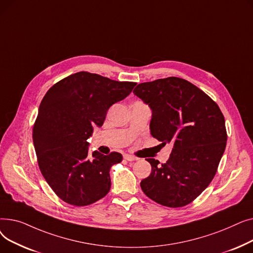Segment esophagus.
<instances>
[{
    "mask_svg": "<svg viewBox=\"0 0 253 253\" xmlns=\"http://www.w3.org/2000/svg\"><path fill=\"white\" fill-rule=\"evenodd\" d=\"M124 159L127 161H135L136 160V158L133 157V156H131V155H124Z\"/></svg>",
    "mask_w": 253,
    "mask_h": 253,
    "instance_id": "34e87169",
    "label": "esophagus"
}]
</instances>
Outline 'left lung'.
Instances as JSON below:
<instances>
[{"mask_svg": "<svg viewBox=\"0 0 253 253\" xmlns=\"http://www.w3.org/2000/svg\"><path fill=\"white\" fill-rule=\"evenodd\" d=\"M133 93L152 110V136L173 145L166 163L147 159L152 172L141 190L163 206L188 205L216 173L228 138L223 115L206 93L176 77L138 84Z\"/></svg>", "mask_w": 253, "mask_h": 253, "instance_id": "1", "label": "left lung"}]
</instances>
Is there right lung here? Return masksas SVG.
Masks as SVG:
<instances>
[{"instance_id": "1", "label": "right lung", "mask_w": 253, "mask_h": 253, "mask_svg": "<svg viewBox=\"0 0 253 253\" xmlns=\"http://www.w3.org/2000/svg\"><path fill=\"white\" fill-rule=\"evenodd\" d=\"M136 83L118 82L88 72L62 79L45 94L33 128L38 164L50 188L74 206L94 203L111 189L110 169L122 155L89 153L93 127H101L111 105Z\"/></svg>"}]
</instances>
